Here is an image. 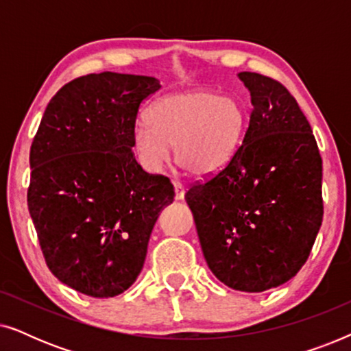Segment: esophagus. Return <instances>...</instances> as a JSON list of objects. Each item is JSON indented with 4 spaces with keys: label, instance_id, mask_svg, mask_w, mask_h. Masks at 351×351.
I'll use <instances>...</instances> for the list:
<instances>
[{
    "label": "esophagus",
    "instance_id": "34e87169",
    "mask_svg": "<svg viewBox=\"0 0 351 351\" xmlns=\"http://www.w3.org/2000/svg\"><path fill=\"white\" fill-rule=\"evenodd\" d=\"M174 191H176V199H184L185 196V186L180 182H174Z\"/></svg>",
    "mask_w": 351,
    "mask_h": 351
}]
</instances>
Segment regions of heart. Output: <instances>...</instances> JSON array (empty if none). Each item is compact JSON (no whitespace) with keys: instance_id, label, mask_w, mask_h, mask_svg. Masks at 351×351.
<instances>
[{"instance_id":"obj_1","label":"heart","mask_w":351,"mask_h":351,"mask_svg":"<svg viewBox=\"0 0 351 351\" xmlns=\"http://www.w3.org/2000/svg\"><path fill=\"white\" fill-rule=\"evenodd\" d=\"M247 126L244 104L234 95L191 89L162 95L137 124L132 147L148 171H160L171 156L195 176H210L228 165Z\"/></svg>"}]
</instances>
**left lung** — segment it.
<instances>
[{
  "label": "left lung",
  "mask_w": 351,
  "mask_h": 351,
  "mask_svg": "<svg viewBox=\"0 0 351 351\" xmlns=\"http://www.w3.org/2000/svg\"><path fill=\"white\" fill-rule=\"evenodd\" d=\"M251 118L232 160L185 193L208 267L243 292L297 275L323 222V160L310 123L280 81L241 71Z\"/></svg>",
  "instance_id": "left-lung-1"
}]
</instances>
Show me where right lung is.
<instances>
[{"label":"right lung","instance_id":"1","mask_svg":"<svg viewBox=\"0 0 351 351\" xmlns=\"http://www.w3.org/2000/svg\"><path fill=\"white\" fill-rule=\"evenodd\" d=\"M153 76H80L51 102L30 148L27 201L43 256L57 280L95 299L137 280L158 215L174 186L132 153L141 104Z\"/></svg>","mask_w":351,"mask_h":351}]
</instances>
